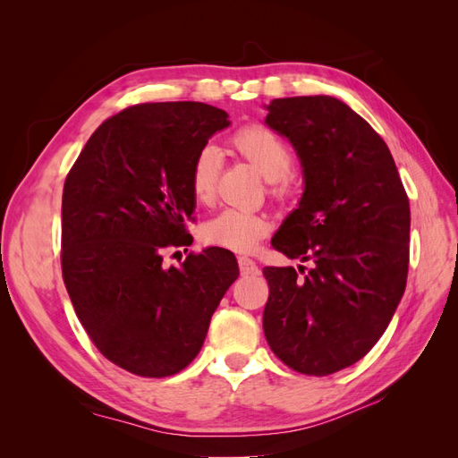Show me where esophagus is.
<instances>
[{"label":"esophagus","mask_w":458,"mask_h":458,"mask_svg":"<svg viewBox=\"0 0 458 458\" xmlns=\"http://www.w3.org/2000/svg\"><path fill=\"white\" fill-rule=\"evenodd\" d=\"M239 267H241V273H242V275H254V273H258L256 261L250 259V258L241 256V258H239Z\"/></svg>","instance_id":"obj_1"}]
</instances>
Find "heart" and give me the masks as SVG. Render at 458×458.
Segmentation results:
<instances>
[{
	"label": "heart",
	"instance_id": "b5f03b06",
	"mask_svg": "<svg viewBox=\"0 0 458 458\" xmlns=\"http://www.w3.org/2000/svg\"><path fill=\"white\" fill-rule=\"evenodd\" d=\"M231 147L252 165V168L271 183L276 197L288 191L286 175L293 170V150L279 135L263 126H248L231 137ZM219 170V155L214 147L199 150L191 164L189 187L192 197L200 204H210L216 197V182ZM269 231V221L252 212L224 210L206 221L202 239L206 244L225 248V250L248 254L259 244Z\"/></svg>",
	"mask_w": 458,
	"mask_h": 458
}]
</instances>
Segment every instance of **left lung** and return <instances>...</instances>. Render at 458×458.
Returning a JSON list of instances; mask_svg holds the SVG:
<instances>
[{
    "label": "left lung",
    "mask_w": 458,
    "mask_h": 458,
    "mask_svg": "<svg viewBox=\"0 0 458 458\" xmlns=\"http://www.w3.org/2000/svg\"><path fill=\"white\" fill-rule=\"evenodd\" d=\"M267 113V126L293 143L306 183L271 244L313 267L303 279L294 267L263 269V332L284 365L327 377L370 352L405 293L409 199L390 148L345 103L286 97Z\"/></svg>",
    "instance_id": "obj_1"
}]
</instances>
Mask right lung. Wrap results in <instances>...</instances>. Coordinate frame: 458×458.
Here are the masks:
<instances>
[{
    "mask_svg": "<svg viewBox=\"0 0 458 458\" xmlns=\"http://www.w3.org/2000/svg\"><path fill=\"white\" fill-rule=\"evenodd\" d=\"M227 118L192 101L133 105L95 130L66 175L64 286L95 348L137 377L183 370L239 276L237 258L217 246L162 266L165 248L192 242L191 164Z\"/></svg>",
    "mask_w": 458,
    "mask_h": 458,
    "instance_id": "add662e5",
    "label": "right lung"
}]
</instances>
